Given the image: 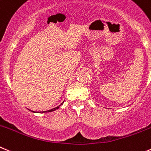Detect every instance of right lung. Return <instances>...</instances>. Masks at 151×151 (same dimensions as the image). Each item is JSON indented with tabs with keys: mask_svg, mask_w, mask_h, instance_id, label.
Returning <instances> with one entry per match:
<instances>
[{
	"mask_svg": "<svg viewBox=\"0 0 151 151\" xmlns=\"http://www.w3.org/2000/svg\"><path fill=\"white\" fill-rule=\"evenodd\" d=\"M63 103H64V101H63V102L61 103V104H60L59 106H58V107H55V108H52V109H51V110H47V111H42V112H35V111H32V110H30V111L33 112V113H49V112H52V111H55V110H58V109L59 108V107H60V106H61V105H62V104H63Z\"/></svg>",
	"mask_w": 151,
	"mask_h": 151,
	"instance_id": "right-lung-1",
	"label": "right lung"
}]
</instances>
